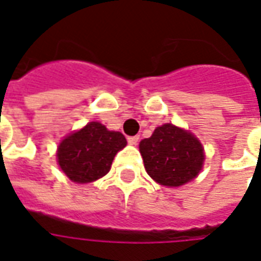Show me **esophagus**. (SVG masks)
Returning a JSON list of instances; mask_svg holds the SVG:
<instances>
[{"label":"esophagus","mask_w":261,"mask_h":261,"mask_svg":"<svg viewBox=\"0 0 261 261\" xmlns=\"http://www.w3.org/2000/svg\"><path fill=\"white\" fill-rule=\"evenodd\" d=\"M138 140H140V137L138 136L128 137V138H127V141H128V144H130V145H137V144H138Z\"/></svg>","instance_id":"34e87169"}]
</instances>
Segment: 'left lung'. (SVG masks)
Wrapping results in <instances>:
<instances>
[{"label": "left lung", "instance_id": "obj_1", "mask_svg": "<svg viewBox=\"0 0 261 261\" xmlns=\"http://www.w3.org/2000/svg\"><path fill=\"white\" fill-rule=\"evenodd\" d=\"M147 173L164 186H181L201 170L204 152L192 133L173 124L156 127L149 138L140 142Z\"/></svg>", "mask_w": 261, "mask_h": 261}]
</instances>
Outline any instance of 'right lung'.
I'll list each match as a JSON object with an SVG mask.
<instances>
[{
  "label": "right lung",
  "mask_w": 261,
  "mask_h": 261,
  "mask_svg": "<svg viewBox=\"0 0 261 261\" xmlns=\"http://www.w3.org/2000/svg\"><path fill=\"white\" fill-rule=\"evenodd\" d=\"M127 145L124 136L92 121L64 138L59 145L60 168L71 180L89 183L110 170L116 153Z\"/></svg>",
  "instance_id": "1"
}]
</instances>
